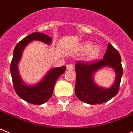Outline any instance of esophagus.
I'll list each match as a JSON object with an SVG mask.
<instances>
[{"instance_id": "34e87169", "label": "esophagus", "mask_w": 133, "mask_h": 133, "mask_svg": "<svg viewBox=\"0 0 133 133\" xmlns=\"http://www.w3.org/2000/svg\"><path fill=\"white\" fill-rule=\"evenodd\" d=\"M74 69V65L72 64H68L67 65V69L68 70H73Z\"/></svg>"}]
</instances>
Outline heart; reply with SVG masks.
<instances>
[{
	"label": "heart",
	"instance_id": "heart-1",
	"mask_svg": "<svg viewBox=\"0 0 133 133\" xmlns=\"http://www.w3.org/2000/svg\"><path fill=\"white\" fill-rule=\"evenodd\" d=\"M81 52H87L85 59L87 61H92L97 59L101 54V50L99 46H94L91 42H85L81 44L79 48Z\"/></svg>",
	"mask_w": 133,
	"mask_h": 133
}]
</instances>
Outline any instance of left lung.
Returning <instances> with one entry per match:
<instances>
[{
    "label": "left lung",
    "instance_id": "left-lung-1",
    "mask_svg": "<svg viewBox=\"0 0 133 133\" xmlns=\"http://www.w3.org/2000/svg\"><path fill=\"white\" fill-rule=\"evenodd\" d=\"M105 66H111L116 74V81L109 88L97 86L92 79L93 74ZM75 93L77 97L80 101L90 105L103 103L109 101L119 92L123 74L121 58L119 52L111 44H109L101 60L92 62L79 61L75 64Z\"/></svg>",
    "mask_w": 133,
    "mask_h": 133
}]
</instances>
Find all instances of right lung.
<instances>
[{"label": "right lung", "instance_id": "add662e5", "mask_svg": "<svg viewBox=\"0 0 133 133\" xmlns=\"http://www.w3.org/2000/svg\"><path fill=\"white\" fill-rule=\"evenodd\" d=\"M38 40L47 44L52 43V38L40 32H34L25 37L16 46L13 52V58L10 64V73L14 89L16 94L24 101L41 105L47 102L52 96L54 87L58 77L65 71L66 67L62 66L50 69L46 75L39 83L34 85L25 84L18 70V64L20 60L23 50L30 42Z\"/></svg>", "mask_w": 133, "mask_h": 133}]
</instances>
